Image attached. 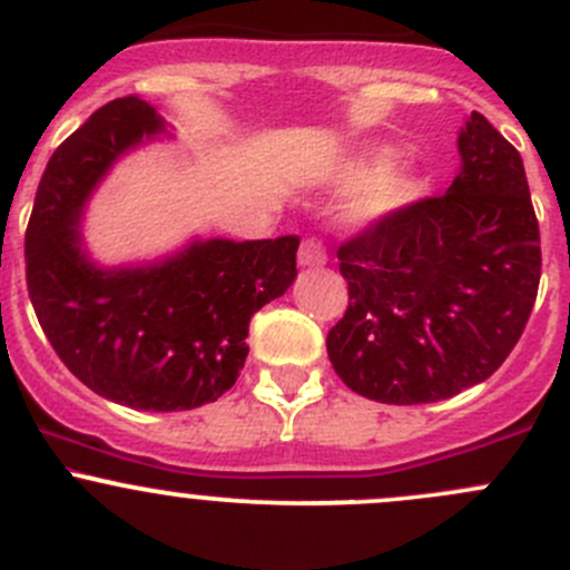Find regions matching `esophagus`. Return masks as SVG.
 Listing matches in <instances>:
<instances>
[{
	"label": "esophagus",
	"instance_id": "1",
	"mask_svg": "<svg viewBox=\"0 0 570 570\" xmlns=\"http://www.w3.org/2000/svg\"><path fill=\"white\" fill-rule=\"evenodd\" d=\"M325 258H327V253H325V248H322L320 239H314V237L303 239L301 250H297V264H301V267H322V264H325Z\"/></svg>",
	"mask_w": 570,
	"mask_h": 570
}]
</instances>
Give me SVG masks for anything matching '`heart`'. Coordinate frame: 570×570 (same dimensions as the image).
Returning a JSON list of instances; mask_svg holds the SVG:
<instances>
[{"mask_svg":"<svg viewBox=\"0 0 570 570\" xmlns=\"http://www.w3.org/2000/svg\"><path fill=\"white\" fill-rule=\"evenodd\" d=\"M342 189L355 187L344 204V220L355 228H375L405 212L422 193V176L413 165L394 163L389 148H370L342 165Z\"/></svg>","mask_w":570,"mask_h":570,"instance_id":"heart-1","label":"heart"}]
</instances>
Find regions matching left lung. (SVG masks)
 <instances>
[{"instance_id": "8db88e82", "label": "left lung", "mask_w": 570, "mask_h": 570, "mask_svg": "<svg viewBox=\"0 0 570 570\" xmlns=\"http://www.w3.org/2000/svg\"><path fill=\"white\" fill-rule=\"evenodd\" d=\"M458 151L444 195L338 248L350 306L327 333V358L366 400L422 405L476 386L532 314L540 232L521 154L480 112Z\"/></svg>"}]
</instances>
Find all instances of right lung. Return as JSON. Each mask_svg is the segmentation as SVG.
Instances as JSON below:
<instances>
[{
	"mask_svg": "<svg viewBox=\"0 0 570 570\" xmlns=\"http://www.w3.org/2000/svg\"><path fill=\"white\" fill-rule=\"evenodd\" d=\"M159 135L157 109L124 96L51 154L24 237L27 289L85 386L137 411H189L237 383L250 317L297 278L301 239H193L157 262L96 264L79 232L85 204L124 154Z\"/></svg>",
	"mask_w": 570,
	"mask_h": 570,
	"instance_id": "add662e5",
	"label": "right lung"
}]
</instances>
